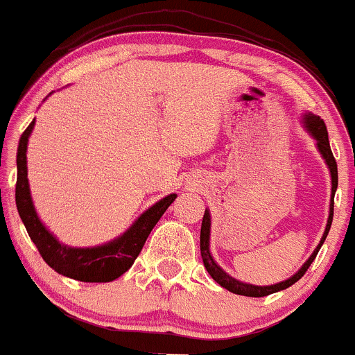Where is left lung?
I'll list each match as a JSON object with an SVG mask.
<instances>
[{
	"label": "left lung",
	"instance_id": "obj_1",
	"mask_svg": "<svg viewBox=\"0 0 355 355\" xmlns=\"http://www.w3.org/2000/svg\"><path fill=\"white\" fill-rule=\"evenodd\" d=\"M303 125H304V129L308 130L309 134H311L313 139L316 141V148H318L320 155H322L323 159H325L328 170H330V175H331L330 214H328L325 233H323L322 240H320V243L315 248V252L311 253V257L306 260L304 266L301 267L300 270H297L296 274L293 275V277H289L287 281L277 282V284H274V286L246 284V282L238 281V279L231 277L230 274H226V272L223 270V268L214 262V259H212L211 252H209V236H211V214H209V209H206V212H204V218H202V226H200V255H202L204 267H206L209 275H211V277L214 279V281L218 282L219 286H223L225 289L230 291V293L240 294V296L262 297V296H268V294H272V293H277V291L287 289V287L293 286L294 282H297L301 277H303L304 272L308 270L313 260L316 259V253H318V250L322 248V245H323V241H325L328 231H330L331 219H334V197H335V190H337V185H338L337 162H335L334 153H331V149H330V141H328V130H327L325 122H323V119H320L318 115H313V114H309V112H308V114L303 115Z\"/></svg>",
	"mask_w": 355,
	"mask_h": 355
}]
</instances>
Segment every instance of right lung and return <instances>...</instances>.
I'll use <instances>...</instances> for the list:
<instances>
[{
	"mask_svg": "<svg viewBox=\"0 0 355 355\" xmlns=\"http://www.w3.org/2000/svg\"><path fill=\"white\" fill-rule=\"evenodd\" d=\"M35 125V119L21 134L17 151V189H15V200H17L18 214L30 240L33 241L51 268L66 277L76 279L81 282H110L121 277L128 272L134 260L143 250L146 238L151 233L156 223L159 221L170 204L177 199V193H170L165 199L158 200L155 206L144 211L132 226L115 240L105 245L92 246V248H73L62 245L54 234L42 225L33 207L32 196H30L28 178H27V144L30 132Z\"/></svg>",
	"mask_w": 355,
	"mask_h": 355,
	"instance_id": "right-lung-1",
	"label": "right lung"
}]
</instances>
